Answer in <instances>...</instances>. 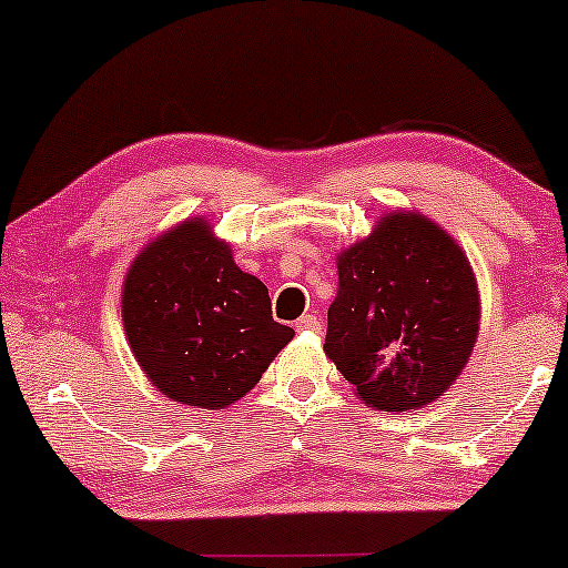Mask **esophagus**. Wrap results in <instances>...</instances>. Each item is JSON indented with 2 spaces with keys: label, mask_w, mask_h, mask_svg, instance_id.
I'll list each match as a JSON object with an SVG mask.
<instances>
[{
  "label": "esophagus",
  "mask_w": 568,
  "mask_h": 568,
  "mask_svg": "<svg viewBox=\"0 0 568 568\" xmlns=\"http://www.w3.org/2000/svg\"><path fill=\"white\" fill-rule=\"evenodd\" d=\"M297 331H321V323H317L315 315H302L297 323H294Z\"/></svg>",
  "instance_id": "1"
}]
</instances>
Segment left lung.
<instances>
[{
  "instance_id": "obj_1",
  "label": "left lung",
  "mask_w": 568,
  "mask_h": 568,
  "mask_svg": "<svg viewBox=\"0 0 568 568\" xmlns=\"http://www.w3.org/2000/svg\"><path fill=\"white\" fill-rule=\"evenodd\" d=\"M478 317L460 245L424 214L393 212L338 255L323 348L369 408H424L468 364Z\"/></svg>"
}]
</instances>
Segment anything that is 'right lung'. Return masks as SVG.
<instances>
[{
	"instance_id": "1",
	"label": "right lung",
	"mask_w": 568,
	"mask_h": 568,
	"mask_svg": "<svg viewBox=\"0 0 568 568\" xmlns=\"http://www.w3.org/2000/svg\"><path fill=\"white\" fill-rule=\"evenodd\" d=\"M123 328L139 367L185 406L227 408L258 383L294 331L271 315L266 284L232 261L206 220L168 230L131 263Z\"/></svg>"
}]
</instances>
